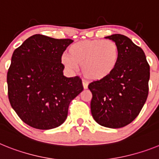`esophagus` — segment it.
Instances as JSON below:
<instances>
[{
    "label": "esophagus",
    "instance_id": "1",
    "mask_svg": "<svg viewBox=\"0 0 159 159\" xmlns=\"http://www.w3.org/2000/svg\"><path fill=\"white\" fill-rule=\"evenodd\" d=\"M83 86H84V89H88V84L86 81H83Z\"/></svg>",
    "mask_w": 159,
    "mask_h": 159
}]
</instances>
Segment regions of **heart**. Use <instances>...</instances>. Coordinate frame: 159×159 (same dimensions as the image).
<instances>
[{
	"instance_id": "1",
	"label": "heart",
	"mask_w": 159,
	"mask_h": 159,
	"mask_svg": "<svg viewBox=\"0 0 159 159\" xmlns=\"http://www.w3.org/2000/svg\"><path fill=\"white\" fill-rule=\"evenodd\" d=\"M68 54L63 55L61 62L68 71L82 67V72L91 81H99L110 76L120 58L118 43L111 40H88L73 43Z\"/></svg>"
}]
</instances>
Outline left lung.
<instances>
[{
    "label": "left lung",
    "mask_w": 159,
    "mask_h": 159,
    "mask_svg": "<svg viewBox=\"0 0 159 159\" xmlns=\"http://www.w3.org/2000/svg\"><path fill=\"white\" fill-rule=\"evenodd\" d=\"M107 38L118 43L120 58L110 76L88 85L92 93L91 111L99 125L120 128L131 123L145 104L150 65L143 49L128 37L114 34Z\"/></svg>",
    "instance_id": "obj_1"
}]
</instances>
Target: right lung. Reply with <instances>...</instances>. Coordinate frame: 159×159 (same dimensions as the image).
Wrapping results in <instances>:
<instances>
[{
    "label": "right lung",
    "mask_w": 159,
    "mask_h": 159,
    "mask_svg": "<svg viewBox=\"0 0 159 159\" xmlns=\"http://www.w3.org/2000/svg\"><path fill=\"white\" fill-rule=\"evenodd\" d=\"M72 42L36 34L13 52L7 73L8 99L20 119L33 128L60 126L71 101L84 90L80 77L63 75L61 57Z\"/></svg>",
    "instance_id": "obj_1"
}]
</instances>
